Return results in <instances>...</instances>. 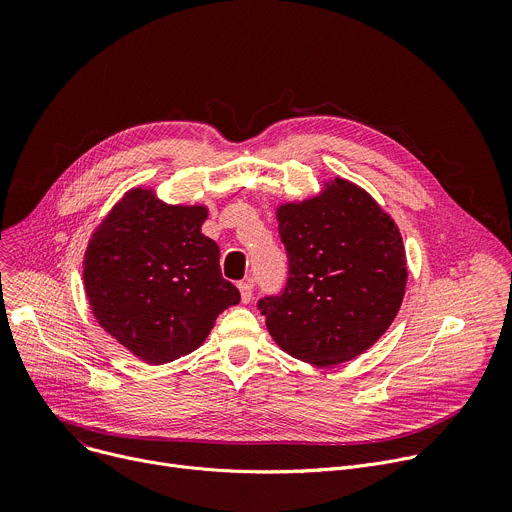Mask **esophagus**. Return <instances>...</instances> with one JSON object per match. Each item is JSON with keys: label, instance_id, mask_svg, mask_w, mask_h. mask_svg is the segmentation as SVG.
Listing matches in <instances>:
<instances>
[{"label": "esophagus", "instance_id": "obj_1", "mask_svg": "<svg viewBox=\"0 0 512 512\" xmlns=\"http://www.w3.org/2000/svg\"><path fill=\"white\" fill-rule=\"evenodd\" d=\"M238 289H240V295H242V303H250L252 301V289H254L252 280H242Z\"/></svg>", "mask_w": 512, "mask_h": 512}]
</instances>
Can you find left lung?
<instances>
[{"mask_svg": "<svg viewBox=\"0 0 512 512\" xmlns=\"http://www.w3.org/2000/svg\"><path fill=\"white\" fill-rule=\"evenodd\" d=\"M289 258L287 287L258 301L278 348L315 366L350 362L374 346L401 309L407 256L394 219L358 185L276 209Z\"/></svg>", "mask_w": 512, "mask_h": 512, "instance_id": "obj_1", "label": "left lung"}]
</instances>
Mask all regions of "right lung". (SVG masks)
Here are the masks:
<instances>
[{
    "label": "right lung",
    "instance_id": "right-lung-1",
    "mask_svg": "<svg viewBox=\"0 0 512 512\" xmlns=\"http://www.w3.org/2000/svg\"><path fill=\"white\" fill-rule=\"evenodd\" d=\"M203 205H166L132 189L97 225L83 282L97 323L146 364L197 350L240 291L219 270V246L201 234Z\"/></svg>",
    "mask_w": 512,
    "mask_h": 512
}]
</instances>
